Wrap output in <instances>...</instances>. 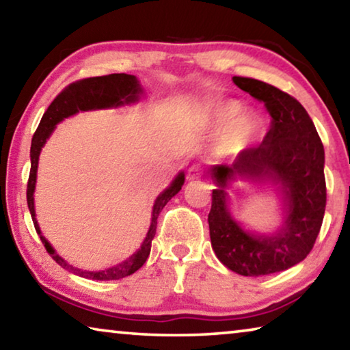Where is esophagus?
Segmentation results:
<instances>
[{"instance_id": "obj_1", "label": "esophagus", "mask_w": 350, "mask_h": 350, "mask_svg": "<svg viewBox=\"0 0 350 350\" xmlns=\"http://www.w3.org/2000/svg\"><path fill=\"white\" fill-rule=\"evenodd\" d=\"M202 168L199 167V165H193V167H189L188 170V180H196V179H200V176H202Z\"/></svg>"}]
</instances>
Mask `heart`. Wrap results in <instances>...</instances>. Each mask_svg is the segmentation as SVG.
<instances>
[{"mask_svg":"<svg viewBox=\"0 0 350 350\" xmlns=\"http://www.w3.org/2000/svg\"><path fill=\"white\" fill-rule=\"evenodd\" d=\"M242 111L244 106L234 100H225L211 108L210 123L213 131L217 133L225 128L216 145L219 156H238L247 151L262 134V120L253 112L241 116Z\"/></svg>","mask_w":350,"mask_h":350,"instance_id":"obj_1","label":"heart"}]
</instances>
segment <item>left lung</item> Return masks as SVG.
I'll use <instances>...</instances> for the list:
<instances>
[{"label":"left lung","instance_id":"1","mask_svg":"<svg viewBox=\"0 0 350 350\" xmlns=\"http://www.w3.org/2000/svg\"><path fill=\"white\" fill-rule=\"evenodd\" d=\"M233 81L264 102L271 126L262 144L241 152L233 165L210 168L216 183L208 215L211 247L234 273L271 275L301 262L315 244L325 210L324 146L298 100L254 79L233 77ZM238 178L277 187L283 202V225L276 232L252 234L231 216L226 189Z\"/></svg>","mask_w":350,"mask_h":350}]
</instances>
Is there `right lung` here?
<instances>
[{
	"mask_svg": "<svg viewBox=\"0 0 350 350\" xmlns=\"http://www.w3.org/2000/svg\"><path fill=\"white\" fill-rule=\"evenodd\" d=\"M144 96V88L140 86V81L135 79L134 75L129 74H111L103 77H92V79H85L80 81H75L72 85L68 86L66 90L58 94L57 98L49 105V108L44 112L43 118H41L37 131L33 134L32 145H31V174H29L27 182V206L31 211L32 221L35 225V230L40 236L41 242H43L47 253L51 254L52 259L55 260L58 265L74 275H79L86 280H96V281H112V280H122V278L133 275L137 271L145 260L150 256L151 252V242L156 236L157 228V217L165 205L168 204L171 198L176 196L182 189L183 182H185V174L180 171L173 182L170 183L168 188L159 194L156 202L152 206L151 215V225L150 230L145 236L144 242L137 252L131 256L126 258L123 262L116 264L114 267L91 271V270H81L70 265L68 260H64L60 254H58L54 247L41 233L40 225L37 221V215H35V202H33V193H35V183H37V170H38V159L41 148L46 145L47 139L54 133L55 126L58 123L63 122L64 118L70 116H75L77 112L81 111H96V109H109V108H118V106H125L139 102L140 97Z\"/></svg>",
	"mask_w": 350,
	"mask_h": 350,
	"instance_id": "right-lung-1",
	"label": "right lung"
}]
</instances>
